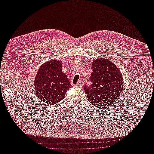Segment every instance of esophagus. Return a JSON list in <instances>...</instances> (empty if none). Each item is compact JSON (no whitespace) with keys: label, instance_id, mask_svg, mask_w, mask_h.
Masks as SVG:
<instances>
[{"label":"esophagus","instance_id":"obj_1","mask_svg":"<svg viewBox=\"0 0 154 154\" xmlns=\"http://www.w3.org/2000/svg\"><path fill=\"white\" fill-rule=\"evenodd\" d=\"M82 86V82L81 81H79L76 85H75V87H78V88H80V87Z\"/></svg>","mask_w":154,"mask_h":154}]
</instances>
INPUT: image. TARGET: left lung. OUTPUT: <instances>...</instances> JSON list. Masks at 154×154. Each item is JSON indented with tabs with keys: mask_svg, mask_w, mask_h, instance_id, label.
Instances as JSON below:
<instances>
[{
	"mask_svg": "<svg viewBox=\"0 0 154 154\" xmlns=\"http://www.w3.org/2000/svg\"><path fill=\"white\" fill-rule=\"evenodd\" d=\"M90 85L84 91L89 101L96 108L111 106L122 94L123 79L121 72L109 60L97 58L92 62Z\"/></svg>",
	"mask_w": 154,
	"mask_h": 154,
	"instance_id": "1",
	"label": "left lung"
}]
</instances>
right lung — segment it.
I'll return each instance as SVG.
<instances>
[{
  "mask_svg": "<svg viewBox=\"0 0 154 154\" xmlns=\"http://www.w3.org/2000/svg\"><path fill=\"white\" fill-rule=\"evenodd\" d=\"M61 62L52 60L44 63L36 73L35 81V93L42 101L48 105L62 101L71 84L62 71Z\"/></svg>",
  "mask_w": 154,
  "mask_h": 154,
  "instance_id": "add662e5",
  "label": "right lung"
}]
</instances>
